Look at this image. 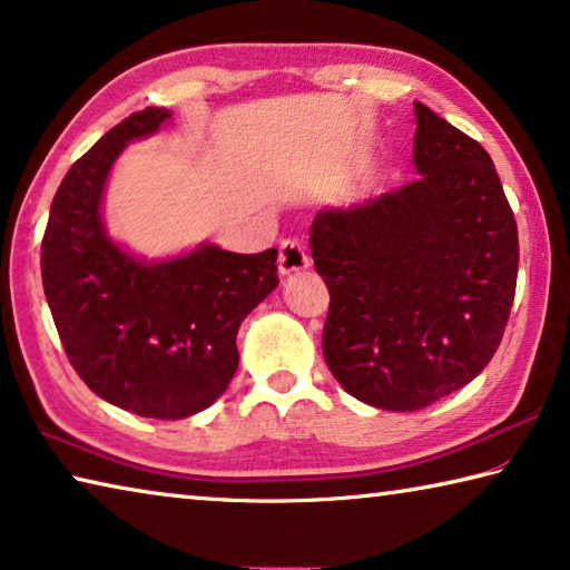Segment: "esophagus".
Listing matches in <instances>:
<instances>
[{
	"instance_id": "esophagus-1",
	"label": "esophagus",
	"mask_w": 570,
	"mask_h": 570,
	"mask_svg": "<svg viewBox=\"0 0 570 570\" xmlns=\"http://www.w3.org/2000/svg\"><path fill=\"white\" fill-rule=\"evenodd\" d=\"M306 268H308L306 248L298 244V240H284L282 248H278V274L294 276L298 272H306Z\"/></svg>"
}]
</instances>
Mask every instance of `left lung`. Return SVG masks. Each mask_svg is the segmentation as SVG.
Instances as JSON below:
<instances>
[{"label":"left lung","instance_id":"8db88e82","mask_svg":"<svg viewBox=\"0 0 570 570\" xmlns=\"http://www.w3.org/2000/svg\"><path fill=\"white\" fill-rule=\"evenodd\" d=\"M420 178L312 220L330 288L322 350L364 404L414 412L465 387L503 340L518 226L485 148L417 102Z\"/></svg>","mask_w":570,"mask_h":570}]
</instances>
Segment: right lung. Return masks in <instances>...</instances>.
Listing matches in <instances>:
<instances>
[{
	"label": "right lung",
	"instance_id": "right-lung-1",
	"mask_svg": "<svg viewBox=\"0 0 570 570\" xmlns=\"http://www.w3.org/2000/svg\"><path fill=\"white\" fill-rule=\"evenodd\" d=\"M170 120L146 108L105 132L67 170L42 238V286L67 360L98 397L153 420L190 417L226 392L238 326L278 286L276 248L234 254L204 240L146 258L110 236L102 200L115 160Z\"/></svg>",
	"mask_w": 570,
	"mask_h": 570
}]
</instances>
